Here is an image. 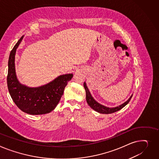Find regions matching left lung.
<instances>
[{
  "label": "left lung",
  "mask_w": 159,
  "mask_h": 159,
  "mask_svg": "<svg viewBox=\"0 0 159 159\" xmlns=\"http://www.w3.org/2000/svg\"><path fill=\"white\" fill-rule=\"evenodd\" d=\"M84 89H85V90H86V101H87L88 104L89 105V107L91 109H93L94 111H97L99 113H101V114H111V113H114L115 112H117V111H120V109L123 108L126 105H127L129 103V102H130V99L132 97V94L130 97L127 100H126L125 102H124L123 103H122L121 105H119V106L115 107H108L104 106V105L100 104V103H98V102H97L93 98L90 91H89L88 88L87 87L86 83L85 82H84Z\"/></svg>",
  "instance_id": "1"
}]
</instances>
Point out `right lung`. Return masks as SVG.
Segmentation results:
<instances>
[{"mask_svg": "<svg viewBox=\"0 0 159 159\" xmlns=\"http://www.w3.org/2000/svg\"><path fill=\"white\" fill-rule=\"evenodd\" d=\"M23 38L24 36L9 54L7 77L9 93L16 106L23 112L31 115L49 113L56 107L68 82L73 76V73L61 75L45 85L36 88L21 84L16 77L15 61L16 49Z\"/></svg>", "mask_w": 159, "mask_h": 159, "instance_id": "obj_1", "label": "right lung"}]
</instances>
